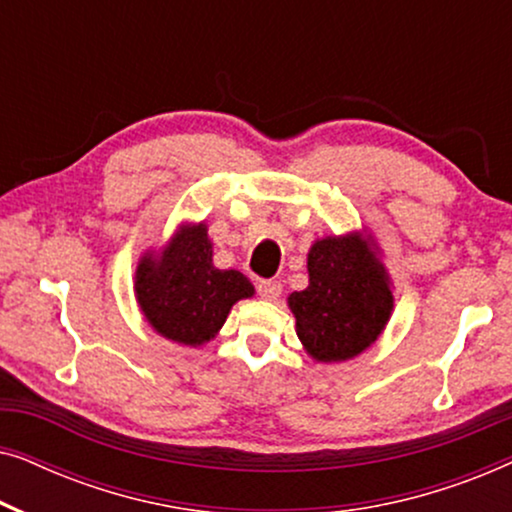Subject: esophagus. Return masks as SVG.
I'll return each instance as SVG.
<instances>
[{
	"mask_svg": "<svg viewBox=\"0 0 512 512\" xmlns=\"http://www.w3.org/2000/svg\"><path fill=\"white\" fill-rule=\"evenodd\" d=\"M282 293V284L279 282H258V296L263 300H277Z\"/></svg>",
	"mask_w": 512,
	"mask_h": 512,
	"instance_id": "esophagus-1",
	"label": "esophagus"
}]
</instances>
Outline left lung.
<instances>
[{"label":"left lung","mask_w":512,"mask_h":512,"mask_svg":"<svg viewBox=\"0 0 512 512\" xmlns=\"http://www.w3.org/2000/svg\"><path fill=\"white\" fill-rule=\"evenodd\" d=\"M310 284L286 303L303 349L319 363H342L373 347L394 312L391 277L373 235H328L307 251Z\"/></svg>","instance_id":"8db88e82"}]
</instances>
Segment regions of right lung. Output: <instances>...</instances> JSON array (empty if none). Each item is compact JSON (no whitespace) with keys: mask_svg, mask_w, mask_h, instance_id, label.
Wrapping results in <instances>:
<instances>
[{"mask_svg":"<svg viewBox=\"0 0 512 512\" xmlns=\"http://www.w3.org/2000/svg\"><path fill=\"white\" fill-rule=\"evenodd\" d=\"M207 223H181L158 251H144L135 270L139 312L165 340L202 347L219 335L237 300L254 296V284L237 270H219Z\"/></svg>","mask_w":512,"mask_h":512,"instance_id":"add662e5","label":"right lung"}]
</instances>
